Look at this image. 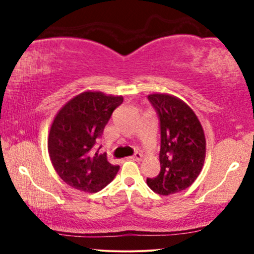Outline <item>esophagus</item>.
<instances>
[{"label": "esophagus", "instance_id": "34e87169", "mask_svg": "<svg viewBox=\"0 0 254 254\" xmlns=\"http://www.w3.org/2000/svg\"><path fill=\"white\" fill-rule=\"evenodd\" d=\"M141 158H142V155L140 152H135L133 156H130L129 157V159H131V161H141Z\"/></svg>", "mask_w": 254, "mask_h": 254}]
</instances>
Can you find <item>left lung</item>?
Returning a JSON list of instances; mask_svg holds the SVG:
<instances>
[{
  "mask_svg": "<svg viewBox=\"0 0 254 254\" xmlns=\"http://www.w3.org/2000/svg\"><path fill=\"white\" fill-rule=\"evenodd\" d=\"M148 99L159 120L161 172L147 184L155 193L170 195L186 190L202 170L206 137L190 107L171 95L152 93Z\"/></svg>",
  "mask_w": 254,
  "mask_h": 254,
  "instance_id": "left-lung-1",
  "label": "left lung"
}]
</instances>
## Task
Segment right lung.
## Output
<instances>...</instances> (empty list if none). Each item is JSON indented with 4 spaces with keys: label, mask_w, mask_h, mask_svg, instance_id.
Wrapping results in <instances>:
<instances>
[{
    "label": "right lung",
    "mask_w": 254,
    "mask_h": 254,
    "mask_svg": "<svg viewBox=\"0 0 254 254\" xmlns=\"http://www.w3.org/2000/svg\"><path fill=\"white\" fill-rule=\"evenodd\" d=\"M121 96L86 91L69 100L55 116L48 135V154L59 177L82 192L96 193L114 179L119 165L107 161L106 154H92Z\"/></svg>",
    "instance_id": "right-lung-1"
}]
</instances>
